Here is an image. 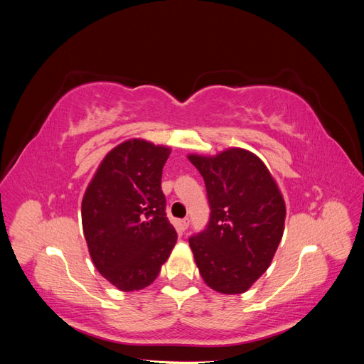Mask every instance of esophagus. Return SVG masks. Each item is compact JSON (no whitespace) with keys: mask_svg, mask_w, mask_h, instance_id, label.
Listing matches in <instances>:
<instances>
[{"mask_svg":"<svg viewBox=\"0 0 364 364\" xmlns=\"http://www.w3.org/2000/svg\"><path fill=\"white\" fill-rule=\"evenodd\" d=\"M179 226H181L182 230H186V229H188V226H190V220L188 218H182L181 222H179Z\"/></svg>","mask_w":364,"mask_h":364,"instance_id":"34e87169","label":"esophagus"}]
</instances>
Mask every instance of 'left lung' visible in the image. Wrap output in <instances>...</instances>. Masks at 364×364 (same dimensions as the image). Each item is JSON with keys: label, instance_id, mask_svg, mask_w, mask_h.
Wrapping results in <instances>:
<instances>
[{"label": "left lung", "instance_id": "8db88e82", "mask_svg": "<svg viewBox=\"0 0 364 364\" xmlns=\"http://www.w3.org/2000/svg\"><path fill=\"white\" fill-rule=\"evenodd\" d=\"M206 186L209 222L190 237L208 287L245 293L266 272L284 232L285 203L262 161L243 149L214 158L190 155Z\"/></svg>", "mask_w": 364, "mask_h": 364}]
</instances>
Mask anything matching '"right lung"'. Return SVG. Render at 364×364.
<instances>
[{
	"instance_id": "right-lung-1",
	"label": "right lung",
	"mask_w": 364,
	"mask_h": 364,
	"mask_svg": "<svg viewBox=\"0 0 364 364\" xmlns=\"http://www.w3.org/2000/svg\"><path fill=\"white\" fill-rule=\"evenodd\" d=\"M168 147L130 139L109 151L82 202L83 232L94 266L123 291L158 278L178 240L161 190Z\"/></svg>"
}]
</instances>
